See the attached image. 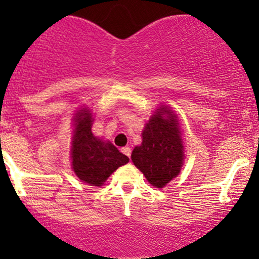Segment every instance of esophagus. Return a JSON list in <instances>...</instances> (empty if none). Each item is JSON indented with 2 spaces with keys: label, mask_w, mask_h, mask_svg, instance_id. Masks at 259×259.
I'll return each instance as SVG.
<instances>
[{
  "label": "esophagus",
  "mask_w": 259,
  "mask_h": 259,
  "mask_svg": "<svg viewBox=\"0 0 259 259\" xmlns=\"http://www.w3.org/2000/svg\"><path fill=\"white\" fill-rule=\"evenodd\" d=\"M121 151L127 156V158H130V155H132V149H130L129 146H125V148H122Z\"/></svg>",
  "instance_id": "esophagus-1"
}]
</instances>
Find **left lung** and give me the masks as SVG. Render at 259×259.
Listing matches in <instances>:
<instances>
[{
  "label": "left lung",
  "instance_id": "1",
  "mask_svg": "<svg viewBox=\"0 0 259 259\" xmlns=\"http://www.w3.org/2000/svg\"><path fill=\"white\" fill-rule=\"evenodd\" d=\"M183 159L178 121L173 113L163 106L146 124L142 145L135 146L132 160L150 184L163 188L178 176Z\"/></svg>",
  "mask_w": 259,
  "mask_h": 259
}]
</instances>
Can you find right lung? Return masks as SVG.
<instances>
[{"instance_id": "1", "label": "right lung", "mask_w": 259, "mask_h": 259, "mask_svg": "<svg viewBox=\"0 0 259 259\" xmlns=\"http://www.w3.org/2000/svg\"><path fill=\"white\" fill-rule=\"evenodd\" d=\"M91 114L82 109L75 117L72 140V169L80 180L90 185L104 184L119 166L129 161L111 143H105L91 133Z\"/></svg>"}]
</instances>
